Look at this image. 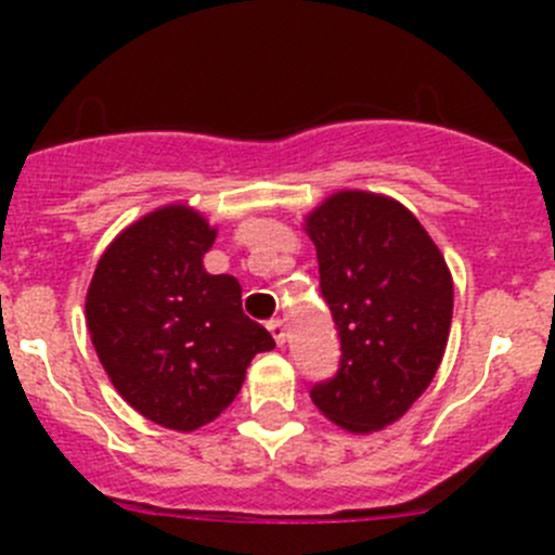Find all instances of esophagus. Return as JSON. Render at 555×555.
<instances>
[{
  "mask_svg": "<svg viewBox=\"0 0 555 555\" xmlns=\"http://www.w3.org/2000/svg\"><path fill=\"white\" fill-rule=\"evenodd\" d=\"M268 330H271L273 340H276L279 346L287 344V327H284L282 319H271V322H268Z\"/></svg>",
  "mask_w": 555,
  "mask_h": 555,
  "instance_id": "obj_1",
  "label": "esophagus"
}]
</instances>
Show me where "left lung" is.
I'll return each instance as SVG.
<instances>
[{"label": "left lung", "mask_w": 555, "mask_h": 555, "mask_svg": "<svg viewBox=\"0 0 555 555\" xmlns=\"http://www.w3.org/2000/svg\"><path fill=\"white\" fill-rule=\"evenodd\" d=\"M319 284L340 338L335 378L311 400L349 433L408 413L438 373L453 317V279L438 244L400 201L338 190L306 217Z\"/></svg>", "instance_id": "left-lung-1"}]
</instances>
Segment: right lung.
I'll list each match as a JSON object with an SVG mask.
<instances>
[{
	"mask_svg": "<svg viewBox=\"0 0 555 555\" xmlns=\"http://www.w3.org/2000/svg\"><path fill=\"white\" fill-rule=\"evenodd\" d=\"M215 238L193 206H160L112 238L86 295L88 333L117 395L177 433L215 422L255 354L276 346L244 313L238 279L204 268Z\"/></svg>",
	"mask_w": 555,
	"mask_h": 555,
	"instance_id": "add662e5",
	"label": "right lung"
}]
</instances>
